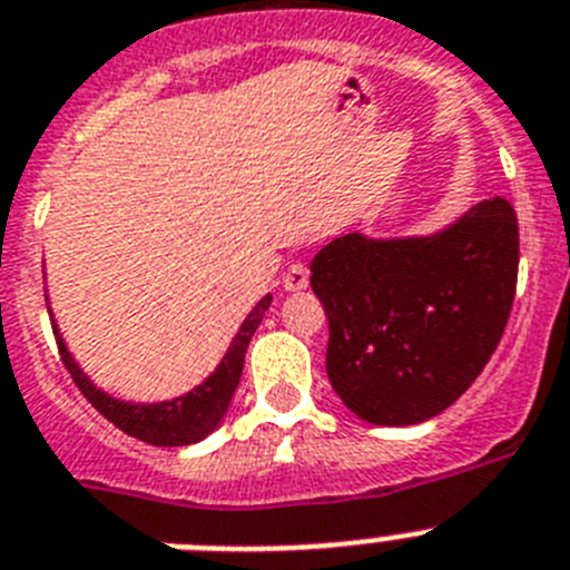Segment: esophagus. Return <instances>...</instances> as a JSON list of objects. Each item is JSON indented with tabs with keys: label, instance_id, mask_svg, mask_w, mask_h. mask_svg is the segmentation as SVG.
<instances>
[{
	"label": "esophagus",
	"instance_id": "obj_1",
	"mask_svg": "<svg viewBox=\"0 0 570 570\" xmlns=\"http://www.w3.org/2000/svg\"><path fill=\"white\" fill-rule=\"evenodd\" d=\"M282 285H285V291H305L308 288V268L302 262H294L282 276Z\"/></svg>",
	"mask_w": 570,
	"mask_h": 570
}]
</instances>
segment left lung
Masks as SVG:
<instances>
[{"label": "left lung", "mask_w": 570, "mask_h": 570, "mask_svg": "<svg viewBox=\"0 0 570 570\" xmlns=\"http://www.w3.org/2000/svg\"><path fill=\"white\" fill-rule=\"evenodd\" d=\"M520 268L508 199H482L425 236L345 234L311 262L328 316L325 371L351 414L405 428L442 414L505 331Z\"/></svg>", "instance_id": "8db88e82"}]
</instances>
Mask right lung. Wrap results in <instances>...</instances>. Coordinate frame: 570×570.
I'll list each match as a JSON object with an SVG mask.
<instances>
[{
	"label": "right lung",
	"mask_w": 570,
	"mask_h": 570,
	"mask_svg": "<svg viewBox=\"0 0 570 570\" xmlns=\"http://www.w3.org/2000/svg\"><path fill=\"white\" fill-rule=\"evenodd\" d=\"M271 299H274L271 294L262 296L254 305V311L242 320L239 331H236V336L230 340L228 354L219 360V365L214 367V374H210L208 380L199 382L196 387H190L188 394L174 396V400L165 402H125L116 400L108 391L94 385L90 376L79 367V362L73 360L68 345H65L62 334H59L57 328V320L50 322H53V334H57V345L59 354H62L65 367L70 371V376H73V382H77L79 391L85 394V400L97 407L105 420L114 422V425L119 428V431H125L128 436L148 442V445L179 448L203 442L205 436L214 434L216 428L223 425L225 414H228L230 396H234L236 385H239L248 342L250 336H254V331L259 328L265 311L271 308ZM45 302H48V296H45Z\"/></svg>",
	"instance_id": "1"
}]
</instances>
